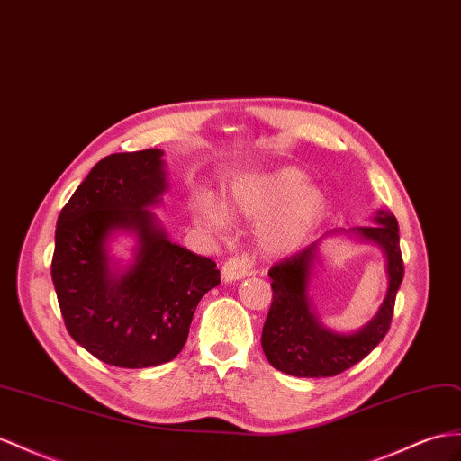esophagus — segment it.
<instances>
[{
  "label": "esophagus",
  "mask_w": 461,
  "mask_h": 461,
  "mask_svg": "<svg viewBox=\"0 0 461 461\" xmlns=\"http://www.w3.org/2000/svg\"><path fill=\"white\" fill-rule=\"evenodd\" d=\"M253 273V261L249 257H230L221 267V280L235 282Z\"/></svg>",
  "instance_id": "esophagus-1"
}]
</instances>
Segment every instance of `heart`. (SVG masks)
<instances>
[{"mask_svg":"<svg viewBox=\"0 0 461 461\" xmlns=\"http://www.w3.org/2000/svg\"><path fill=\"white\" fill-rule=\"evenodd\" d=\"M327 212V196L308 176L294 167L278 169L253 181L233 185L218 208L198 194L193 198L191 214L198 230L223 238L230 220L258 221L257 241L268 255L298 251L312 238Z\"/></svg>","mask_w":461,"mask_h":461,"instance_id":"obj_1","label":"heart"}]
</instances>
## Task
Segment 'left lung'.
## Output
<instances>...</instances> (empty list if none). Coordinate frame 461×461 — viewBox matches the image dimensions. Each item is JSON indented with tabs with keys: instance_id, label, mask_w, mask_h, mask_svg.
Listing matches in <instances>:
<instances>
[{
	"instance_id": "left-lung-1",
	"label": "left lung",
	"mask_w": 461,
	"mask_h": 461,
	"mask_svg": "<svg viewBox=\"0 0 461 461\" xmlns=\"http://www.w3.org/2000/svg\"><path fill=\"white\" fill-rule=\"evenodd\" d=\"M372 221V226L331 230L268 270L273 278V303L263 327L261 345L267 360L276 370L296 377H331L368 357L385 337L403 280V258L399 249V226L392 212L375 210ZM335 234L372 242L380 246L386 257V298L373 320L350 334L329 330L319 320L309 296L311 278L321 264V243Z\"/></svg>"
}]
</instances>
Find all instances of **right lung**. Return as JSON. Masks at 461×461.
Masks as SVG:
<instances>
[{"label": "right lung", "instance_id": "1", "mask_svg": "<svg viewBox=\"0 0 461 461\" xmlns=\"http://www.w3.org/2000/svg\"><path fill=\"white\" fill-rule=\"evenodd\" d=\"M167 188L161 149L113 153L58 216L52 282L66 329L118 368L173 360L198 302L220 285L216 263L173 243L153 214ZM118 234L135 240L128 264L110 255Z\"/></svg>", "mask_w": 461, "mask_h": 461}]
</instances>
